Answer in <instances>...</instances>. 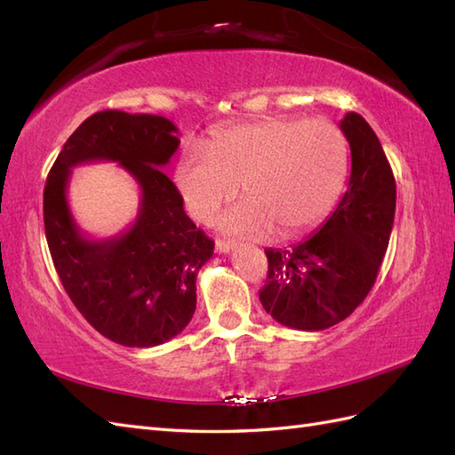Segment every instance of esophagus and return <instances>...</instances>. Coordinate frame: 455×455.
<instances>
[{"label": "esophagus", "instance_id": "esophagus-1", "mask_svg": "<svg viewBox=\"0 0 455 455\" xmlns=\"http://www.w3.org/2000/svg\"><path fill=\"white\" fill-rule=\"evenodd\" d=\"M235 243H230V240H217L215 243V250L219 254H227V252H230V250H235Z\"/></svg>", "mask_w": 455, "mask_h": 455}]
</instances>
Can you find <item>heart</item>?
<instances>
[{
    "label": "heart",
    "instance_id": "obj_1",
    "mask_svg": "<svg viewBox=\"0 0 455 455\" xmlns=\"http://www.w3.org/2000/svg\"><path fill=\"white\" fill-rule=\"evenodd\" d=\"M347 147L324 119L264 117L212 132L209 147L189 142L173 183L189 215L211 222L243 181L246 199L220 219L225 233L291 236L321 220L346 180Z\"/></svg>",
    "mask_w": 455,
    "mask_h": 455
}]
</instances>
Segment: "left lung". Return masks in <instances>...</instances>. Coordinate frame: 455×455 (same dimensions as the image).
Masks as SVG:
<instances>
[{
	"mask_svg": "<svg viewBox=\"0 0 455 455\" xmlns=\"http://www.w3.org/2000/svg\"><path fill=\"white\" fill-rule=\"evenodd\" d=\"M352 172L344 197L313 236L291 248H267L259 301L277 323L324 331L350 316L373 287L395 219L393 170L373 129L346 113Z\"/></svg>",
	"mask_w": 455,
	"mask_h": 455,
	"instance_id": "8db88e82",
	"label": "left lung"
}]
</instances>
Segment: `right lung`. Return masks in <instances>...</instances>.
Returning a JSON list of instances; mask_svg holds the SVG:
<instances>
[{
  "instance_id": "obj_1",
  "label": "right lung",
  "mask_w": 455,
  "mask_h": 455,
  "mask_svg": "<svg viewBox=\"0 0 455 455\" xmlns=\"http://www.w3.org/2000/svg\"><path fill=\"white\" fill-rule=\"evenodd\" d=\"M176 134V124L160 115L93 113L46 178L44 235L56 274L85 321L121 346H158L189 324L197 274L215 248L162 172L180 147ZM98 159L121 163L141 188L133 227L105 241L81 233L65 197L71 168Z\"/></svg>"
}]
</instances>
